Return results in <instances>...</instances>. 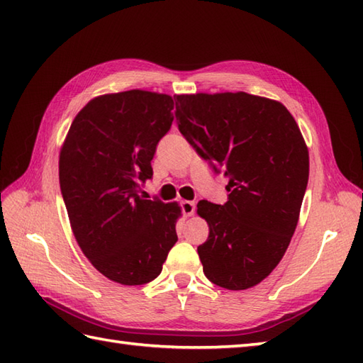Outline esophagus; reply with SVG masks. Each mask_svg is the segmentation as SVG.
Segmentation results:
<instances>
[{"label":"esophagus","mask_w":363,"mask_h":363,"mask_svg":"<svg viewBox=\"0 0 363 363\" xmlns=\"http://www.w3.org/2000/svg\"><path fill=\"white\" fill-rule=\"evenodd\" d=\"M181 207H182V212L186 217H191V215L195 213V203L194 201H189V199H184V201L181 203Z\"/></svg>","instance_id":"obj_1"}]
</instances>
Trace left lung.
Wrapping results in <instances>:
<instances>
[{
  "instance_id": "1",
  "label": "left lung",
  "mask_w": 363,
  "mask_h": 363,
  "mask_svg": "<svg viewBox=\"0 0 363 363\" xmlns=\"http://www.w3.org/2000/svg\"><path fill=\"white\" fill-rule=\"evenodd\" d=\"M181 134L229 179L225 206L198 203L209 237L198 246L207 279L246 290L273 272L295 233L309 150L282 103L245 94L176 95Z\"/></svg>"
}]
</instances>
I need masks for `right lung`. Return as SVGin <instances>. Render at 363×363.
<instances>
[{
  "mask_svg": "<svg viewBox=\"0 0 363 363\" xmlns=\"http://www.w3.org/2000/svg\"><path fill=\"white\" fill-rule=\"evenodd\" d=\"M173 98L148 90L99 95L76 115L59 154V182L76 242L121 285L160 274L177 242L181 207L138 195L173 117Z\"/></svg>",
  "mask_w": 363,
  "mask_h": 363,
  "instance_id": "obj_1",
  "label": "right lung"
}]
</instances>
